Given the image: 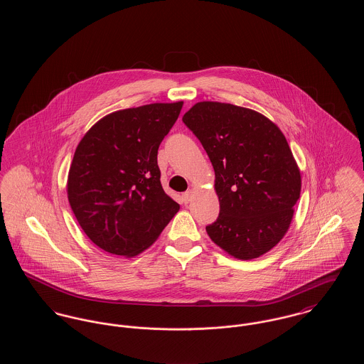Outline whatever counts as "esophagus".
Instances as JSON below:
<instances>
[{"label": "esophagus", "mask_w": 364, "mask_h": 364, "mask_svg": "<svg viewBox=\"0 0 364 364\" xmlns=\"http://www.w3.org/2000/svg\"><path fill=\"white\" fill-rule=\"evenodd\" d=\"M192 196H193V191L192 190L187 191V192H184V193H183V199H184V202H186V203L191 202Z\"/></svg>", "instance_id": "1"}]
</instances>
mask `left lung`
<instances>
[{"instance_id": "1", "label": "left lung", "mask_w": 364, "mask_h": 364, "mask_svg": "<svg viewBox=\"0 0 364 364\" xmlns=\"http://www.w3.org/2000/svg\"><path fill=\"white\" fill-rule=\"evenodd\" d=\"M183 122L200 140L214 168L220 200L208 237L236 259L259 258L288 232L300 198L301 174L272 120L236 105L203 101Z\"/></svg>"}]
</instances>
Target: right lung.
I'll return each mask as SVG.
<instances>
[{
    "mask_svg": "<svg viewBox=\"0 0 364 364\" xmlns=\"http://www.w3.org/2000/svg\"><path fill=\"white\" fill-rule=\"evenodd\" d=\"M183 101L106 114L79 141L67 193L87 237L106 252L132 258L156 242L180 205L165 193L158 147Z\"/></svg>",
    "mask_w": 364,
    "mask_h": 364,
    "instance_id": "obj_1",
    "label": "right lung"
}]
</instances>
